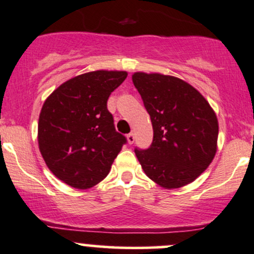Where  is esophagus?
<instances>
[{
	"instance_id": "obj_1",
	"label": "esophagus",
	"mask_w": 254,
	"mask_h": 254,
	"mask_svg": "<svg viewBox=\"0 0 254 254\" xmlns=\"http://www.w3.org/2000/svg\"><path fill=\"white\" fill-rule=\"evenodd\" d=\"M134 139H135L134 133H129V134H127V140L129 144H133V142H134Z\"/></svg>"
}]
</instances>
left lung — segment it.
I'll return each instance as SVG.
<instances>
[{
    "instance_id": "obj_1",
    "label": "left lung",
    "mask_w": 254,
    "mask_h": 254,
    "mask_svg": "<svg viewBox=\"0 0 254 254\" xmlns=\"http://www.w3.org/2000/svg\"><path fill=\"white\" fill-rule=\"evenodd\" d=\"M153 128L149 149H135L145 174L164 189H180L209 167L217 151L218 121L199 91L175 76L136 72Z\"/></svg>"
}]
</instances>
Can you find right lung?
Instances as JSON below:
<instances>
[{"label": "right lung", "mask_w": 254, "mask_h": 254, "mask_svg": "<svg viewBox=\"0 0 254 254\" xmlns=\"http://www.w3.org/2000/svg\"><path fill=\"white\" fill-rule=\"evenodd\" d=\"M127 72L96 70L69 79L43 104L38 145L51 173L74 189L95 186L109 174L126 144L107 108Z\"/></svg>", "instance_id": "add662e5"}]
</instances>
